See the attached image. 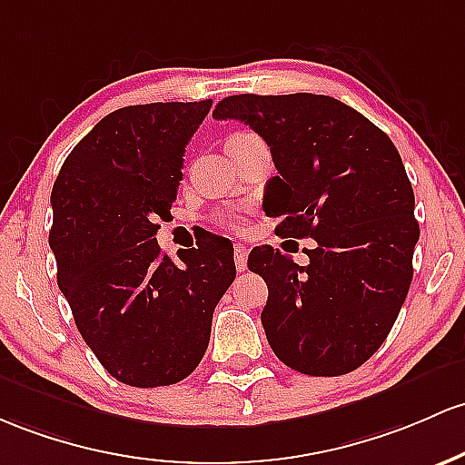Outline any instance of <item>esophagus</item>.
<instances>
[{
    "label": "esophagus",
    "instance_id": "1",
    "mask_svg": "<svg viewBox=\"0 0 465 465\" xmlns=\"http://www.w3.org/2000/svg\"><path fill=\"white\" fill-rule=\"evenodd\" d=\"M233 262H236L238 272H244V269H247V247H244V244H236V247H233Z\"/></svg>",
    "mask_w": 465,
    "mask_h": 465
}]
</instances>
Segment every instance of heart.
<instances>
[{"instance_id":"obj_1","label":"heart","mask_w":465,"mask_h":465,"mask_svg":"<svg viewBox=\"0 0 465 465\" xmlns=\"http://www.w3.org/2000/svg\"><path fill=\"white\" fill-rule=\"evenodd\" d=\"M256 139L258 136L252 134V132H233V134L227 139V147H238V145H244V143L256 141ZM224 223L232 224V227H238V224H241L238 218H229V221H224Z\"/></svg>"}]
</instances>
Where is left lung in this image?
<instances>
[{
    "instance_id": "left-lung-1",
    "label": "left lung",
    "mask_w": 465,
    "mask_h": 465,
    "mask_svg": "<svg viewBox=\"0 0 465 465\" xmlns=\"http://www.w3.org/2000/svg\"><path fill=\"white\" fill-rule=\"evenodd\" d=\"M213 119L262 136L278 170L267 213L280 236L315 241L304 267L269 244L249 253L269 287V346L304 375L351 373L389 338L411 289L420 224L400 152L364 114L309 92L227 96Z\"/></svg>"
}]
</instances>
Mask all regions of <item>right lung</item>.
I'll list each match as a JSON object with an SVG mask.
<instances>
[{"instance_id":"add662e5","label":"right lung","mask_w":465,"mask_h":465,"mask_svg":"<svg viewBox=\"0 0 465 465\" xmlns=\"http://www.w3.org/2000/svg\"><path fill=\"white\" fill-rule=\"evenodd\" d=\"M212 99L127 105L101 119L64 161L50 249L74 324L127 386L156 389L201 364L212 315L236 278L233 247L207 236L178 262L156 242L183 181V156Z\"/></svg>"}]
</instances>
